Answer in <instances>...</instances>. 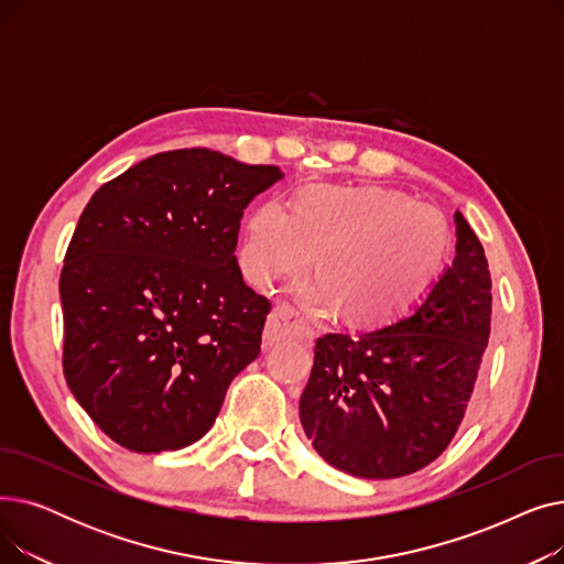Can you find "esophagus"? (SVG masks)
I'll list each match as a JSON object with an SVG mask.
<instances>
[{
  "instance_id": "obj_1",
  "label": "esophagus",
  "mask_w": 564,
  "mask_h": 564,
  "mask_svg": "<svg viewBox=\"0 0 564 564\" xmlns=\"http://www.w3.org/2000/svg\"><path fill=\"white\" fill-rule=\"evenodd\" d=\"M292 336L311 340L315 336V332L311 324L302 317L300 311H294L288 304H281L270 313V317H267V327H264V336H262L264 345H274V343L292 338Z\"/></svg>"
}]
</instances>
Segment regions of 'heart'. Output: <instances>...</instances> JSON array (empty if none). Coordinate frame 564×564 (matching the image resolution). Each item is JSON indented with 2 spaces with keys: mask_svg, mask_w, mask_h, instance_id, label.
Segmentation results:
<instances>
[{
  "mask_svg": "<svg viewBox=\"0 0 564 564\" xmlns=\"http://www.w3.org/2000/svg\"><path fill=\"white\" fill-rule=\"evenodd\" d=\"M315 258L292 292L317 315L383 324L416 306L448 258V228L427 203L372 185H311L297 205L270 198L249 217L240 264L267 285Z\"/></svg>",
  "mask_w": 564,
  "mask_h": 564,
  "instance_id": "1",
  "label": "heart"
}]
</instances>
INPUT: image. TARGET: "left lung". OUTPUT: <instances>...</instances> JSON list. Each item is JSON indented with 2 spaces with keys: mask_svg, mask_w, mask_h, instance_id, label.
Listing matches in <instances>:
<instances>
[{
  "mask_svg": "<svg viewBox=\"0 0 564 564\" xmlns=\"http://www.w3.org/2000/svg\"><path fill=\"white\" fill-rule=\"evenodd\" d=\"M455 260L421 304L359 334H327L300 400L317 455L366 480L416 473L448 448L491 329L485 249L455 213Z\"/></svg>",
  "mask_w": 564,
  "mask_h": 564,
  "instance_id": "obj_1",
  "label": "left lung"
}]
</instances>
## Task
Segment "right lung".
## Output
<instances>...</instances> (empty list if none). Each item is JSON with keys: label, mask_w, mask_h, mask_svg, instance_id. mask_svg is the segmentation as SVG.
Listing matches in <instances>:
<instances>
[{"label": "right lung", "mask_w": 564, "mask_h": 564, "mask_svg": "<svg viewBox=\"0 0 564 564\" xmlns=\"http://www.w3.org/2000/svg\"><path fill=\"white\" fill-rule=\"evenodd\" d=\"M283 173L210 148L148 158L84 207L62 281L64 375L118 446L181 451L260 354L272 304L235 258L245 207Z\"/></svg>", "instance_id": "1"}]
</instances>
